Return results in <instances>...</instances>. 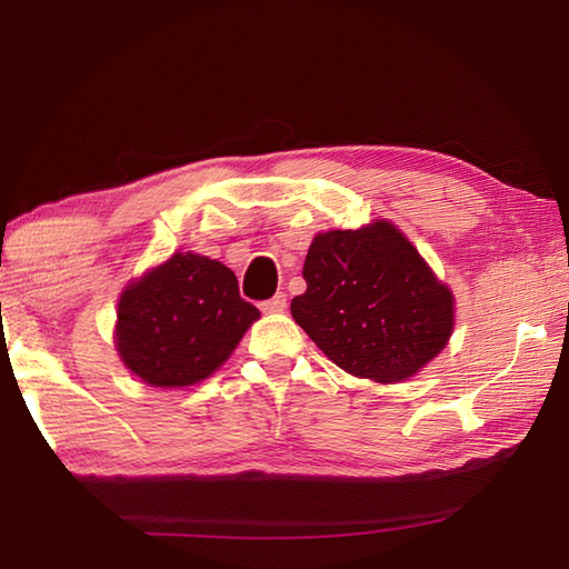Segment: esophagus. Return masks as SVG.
<instances>
[{
    "instance_id": "34e87169",
    "label": "esophagus",
    "mask_w": 569,
    "mask_h": 569,
    "mask_svg": "<svg viewBox=\"0 0 569 569\" xmlns=\"http://www.w3.org/2000/svg\"><path fill=\"white\" fill-rule=\"evenodd\" d=\"M283 308H286V296L283 293H276L273 298L263 300V303H261L263 312H281Z\"/></svg>"
}]
</instances>
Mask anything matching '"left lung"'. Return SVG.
<instances>
[{"instance_id": "8db88e82", "label": "left lung", "mask_w": 569, "mask_h": 569, "mask_svg": "<svg viewBox=\"0 0 569 569\" xmlns=\"http://www.w3.org/2000/svg\"><path fill=\"white\" fill-rule=\"evenodd\" d=\"M303 278L308 288L293 298V320L352 377L410 379L450 340V288L391 222L318 234Z\"/></svg>"}]
</instances>
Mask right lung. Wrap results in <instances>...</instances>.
Instances as JSON below:
<instances>
[{
    "instance_id": "1",
    "label": "right lung",
    "mask_w": 569,
    "mask_h": 569,
    "mask_svg": "<svg viewBox=\"0 0 569 569\" xmlns=\"http://www.w3.org/2000/svg\"><path fill=\"white\" fill-rule=\"evenodd\" d=\"M259 320L237 276L200 253H173L129 283L117 308V352L141 381L180 389L208 379Z\"/></svg>"
}]
</instances>
